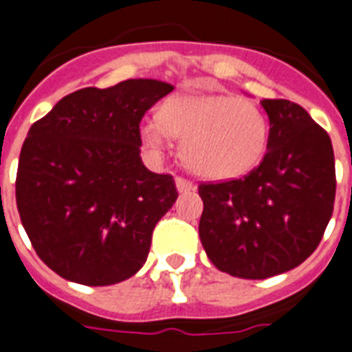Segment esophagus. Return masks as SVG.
<instances>
[{
    "label": "esophagus",
    "instance_id": "1",
    "mask_svg": "<svg viewBox=\"0 0 352 352\" xmlns=\"http://www.w3.org/2000/svg\"><path fill=\"white\" fill-rule=\"evenodd\" d=\"M176 187L179 193H187V191H195V184L187 178H176Z\"/></svg>",
    "mask_w": 352,
    "mask_h": 352
}]
</instances>
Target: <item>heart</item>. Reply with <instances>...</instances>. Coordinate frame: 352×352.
Instances as JSON below:
<instances>
[{"instance_id": "1", "label": "heart", "mask_w": 352, "mask_h": 352, "mask_svg": "<svg viewBox=\"0 0 352 352\" xmlns=\"http://www.w3.org/2000/svg\"><path fill=\"white\" fill-rule=\"evenodd\" d=\"M142 140L163 148L168 135L182 140V155L206 178L250 173L268 144V122L257 104L234 95H176L161 104L157 120L142 123Z\"/></svg>"}]
</instances>
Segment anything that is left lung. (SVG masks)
Wrapping results in <instances>:
<instances>
[{"label": "left lung", "mask_w": 352, "mask_h": 352, "mask_svg": "<svg viewBox=\"0 0 352 352\" xmlns=\"http://www.w3.org/2000/svg\"><path fill=\"white\" fill-rule=\"evenodd\" d=\"M270 133L263 163L242 178L202 182L199 236L217 270L266 279L296 268L322 240L334 212L328 133L300 104L263 99Z\"/></svg>", "instance_id": "obj_1"}]
</instances>
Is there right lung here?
<instances>
[{
  "label": "right lung",
  "mask_w": 352,
  "mask_h": 352,
  "mask_svg": "<svg viewBox=\"0 0 352 352\" xmlns=\"http://www.w3.org/2000/svg\"><path fill=\"white\" fill-rule=\"evenodd\" d=\"M173 89L150 78L78 89L32 125L18 161V214L35 253L63 279L114 285L146 263L178 191L170 174L142 163L140 122Z\"/></svg>",
  "instance_id": "1"
}]
</instances>
